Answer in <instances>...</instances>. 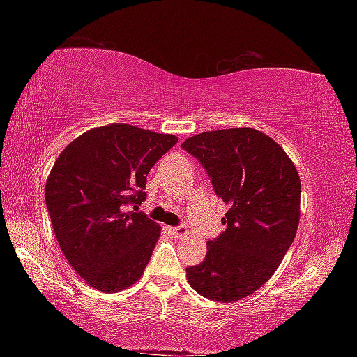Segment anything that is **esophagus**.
Wrapping results in <instances>:
<instances>
[{"label":"esophagus","instance_id":"obj_1","mask_svg":"<svg viewBox=\"0 0 357 357\" xmlns=\"http://www.w3.org/2000/svg\"><path fill=\"white\" fill-rule=\"evenodd\" d=\"M168 231H170L174 238H181V236H184V234H187V228L183 227V225L170 227V228H168Z\"/></svg>","mask_w":357,"mask_h":357}]
</instances>
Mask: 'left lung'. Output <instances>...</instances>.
<instances>
[{
  "mask_svg": "<svg viewBox=\"0 0 357 357\" xmlns=\"http://www.w3.org/2000/svg\"><path fill=\"white\" fill-rule=\"evenodd\" d=\"M208 172L228 211L227 229L208 241L203 263L185 269L203 298L234 302L271 279L294 241L301 215V179L273 138L250 128L193 135L181 144Z\"/></svg>",
  "mask_w": 357,
  "mask_h": 357,
  "instance_id": "8db88e82",
  "label": "left lung"
}]
</instances>
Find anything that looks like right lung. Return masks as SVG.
<instances>
[{
	"instance_id": "add662e5",
	"label": "right lung",
	"mask_w": 357,
	"mask_h": 357,
	"mask_svg": "<svg viewBox=\"0 0 357 357\" xmlns=\"http://www.w3.org/2000/svg\"><path fill=\"white\" fill-rule=\"evenodd\" d=\"M176 143L172 134L114 123L84 132L58 155L47 209L64 257L89 287L116 293L143 275L160 227L128 206L144 202L149 170Z\"/></svg>"
}]
</instances>
